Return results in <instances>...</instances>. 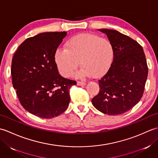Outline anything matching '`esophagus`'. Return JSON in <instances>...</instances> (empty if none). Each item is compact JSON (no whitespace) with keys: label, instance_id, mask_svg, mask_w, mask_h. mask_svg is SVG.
<instances>
[{"label":"esophagus","instance_id":"esophagus-1","mask_svg":"<svg viewBox=\"0 0 158 158\" xmlns=\"http://www.w3.org/2000/svg\"><path fill=\"white\" fill-rule=\"evenodd\" d=\"M77 85H79V86H83V85H85L86 84V83L83 82V81H78L77 82Z\"/></svg>","mask_w":158,"mask_h":158}]
</instances>
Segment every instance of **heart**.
Segmentation results:
<instances>
[{
    "mask_svg": "<svg viewBox=\"0 0 158 158\" xmlns=\"http://www.w3.org/2000/svg\"><path fill=\"white\" fill-rule=\"evenodd\" d=\"M112 43L106 39L82 33L73 36L65 44V49H57L55 61L63 76L69 77L77 69L79 61L83 68L77 73L78 77L92 75L100 77L108 71L114 59Z\"/></svg>",
    "mask_w": 158,
    "mask_h": 158,
    "instance_id": "1",
    "label": "heart"
}]
</instances>
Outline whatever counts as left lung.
<instances>
[{"instance_id":"1","label":"left lung","mask_w":158,"mask_h":158,"mask_svg":"<svg viewBox=\"0 0 158 158\" xmlns=\"http://www.w3.org/2000/svg\"><path fill=\"white\" fill-rule=\"evenodd\" d=\"M105 33L114 48V59L108 71L98 80L100 91L92 100L94 106L109 115H120L133 108L141 99L148 75L142 46L114 30Z\"/></svg>"}]
</instances>
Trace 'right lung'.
<instances>
[{
    "instance_id": "right-lung-1",
    "label": "right lung",
    "mask_w": 158,
    "mask_h": 158,
    "mask_svg": "<svg viewBox=\"0 0 158 158\" xmlns=\"http://www.w3.org/2000/svg\"><path fill=\"white\" fill-rule=\"evenodd\" d=\"M66 32H43L26 39L13 56V88L22 106L32 115L50 119L67 109L73 80L60 75L55 53Z\"/></svg>"
}]
</instances>
